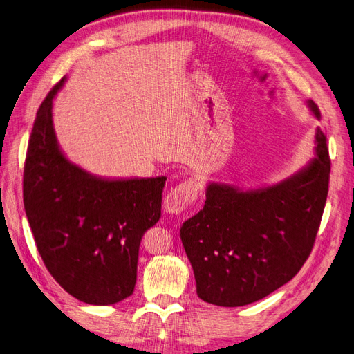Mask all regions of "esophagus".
Returning <instances> with one entry per match:
<instances>
[{"label": "esophagus", "instance_id": "obj_1", "mask_svg": "<svg viewBox=\"0 0 354 354\" xmlns=\"http://www.w3.org/2000/svg\"><path fill=\"white\" fill-rule=\"evenodd\" d=\"M198 196V188L191 180H185L175 187L170 191L163 203L165 212L167 214H180L184 210H187L191 204L197 200Z\"/></svg>", "mask_w": 354, "mask_h": 354}]
</instances>
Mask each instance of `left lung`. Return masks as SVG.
Here are the masks:
<instances>
[{
  "label": "left lung",
  "mask_w": 354,
  "mask_h": 354,
  "mask_svg": "<svg viewBox=\"0 0 354 354\" xmlns=\"http://www.w3.org/2000/svg\"><path fill=\"white\" fill-rule=\"evenodd\" d=\"M307 106L321 119L312 100ZM329 172L326 138L317 128L315 157L277 184L244 189L209 182L204 207L179 231L198 297L245 306L297 275L321 225Z\"/></svg>",
  "instance_id": "obj_1"
}]
</instances>
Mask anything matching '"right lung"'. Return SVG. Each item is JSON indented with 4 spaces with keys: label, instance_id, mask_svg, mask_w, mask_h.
<instances>
[{
    "label": "right lung",
    "instance_id": "1",
    "mask_svg": "<svg viewBox=\"0 0 354 354\" xmlns=\"http://www.w3.org/2000/svg\"><path fill=\"white\" fill-rule=\"evenodd\" d=\"M42 101L30 133L24 203L45 266L86 304H115L133 292L140 243L162 216L166 176L104 178L71 162L57 141L53 102Z\"/></svg>",
    "mask_w": 354,
    "mask_h": 354
}]
</instances>
